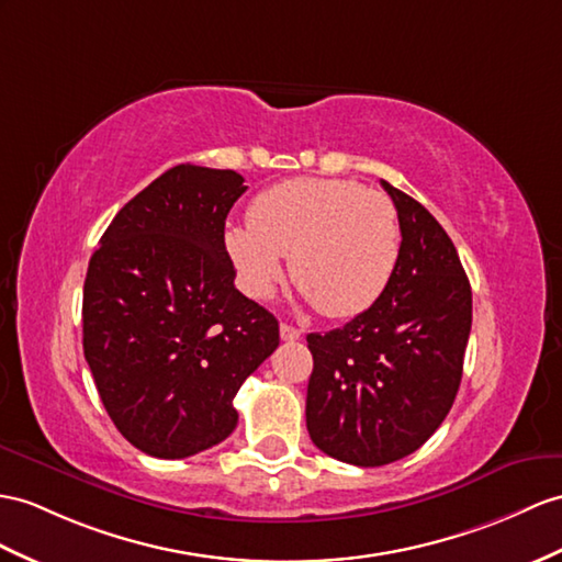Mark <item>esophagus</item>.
Returning <instances> with one entry per match:
<instances>
[{
    "mask_svg": "<svg viewBox=\"0 0 562 562\" xmlns=\"http://www.w3.org/2000/svg\"><path fill=\"white\" fill-rule=\"evenodd\" d=\"M279 334H281V340H297L300 336H303V331H300V328H295V326H291V324H281Z\"/></svg>",
    "mask_w": 562,
    "mask_h": 562,
    "instance_id": "obj_1",
    "label": "esophagus"
}]
</instances>
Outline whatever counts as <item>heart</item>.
<instances>
[{"label": "heart", "instance_id": "heart-1", "mask_svg": "<svg viewBox=\"0 0 562 562\" xmlns=\"http://www.w3.org/2000/svg\"><path fill=\"white\" fill-rule=\"evenodd\" d=\"M250 226L224 245L250 297H269L291 257V279L326 317L364 312L384 293L401 255L395 204L344 178H291L259 193Z\"/></svg>", "mask_w": 562, "mask_h": 562}]
</instances>
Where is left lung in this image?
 I'll return each instance as SVG.
<instances>
[{
	"mask_svg": "<svg viewBox=\"0 0 562 562\" xmlns=\"http://www.w3.org/2000/svg\"><path fill=\"white\" fill-rule=\"evenodd\" d=\"M381 186L403 236L391 281L346 326L307 336L310 439L358 468L415 453L441 427L472 328V289L453 240L417 200Z\"/></svg>",
	"mask_w": 562,
	"mask_h": 562,
	"instance_id": "8db88e82",
	"label": "left lung"
}]
</instances>
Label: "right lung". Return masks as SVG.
<instances>
[{"mask_svg": "<svg viewBox=\"0 0 562 562\" xmlns=\"http://www.w3.org/2000/svg\"><path fill=\"white\" fill-rule=\"evenodd\" d=\"M248 190L231 169L178 164L121 207L83 285V352L126 441L176 460L236 429L243 381L279 322L236 285L226 216Z\"/></svg>", "mask_w": 562, "mask_h": 562, "instance_id": "add662e5", "label": "right lung"}]
</instances>
